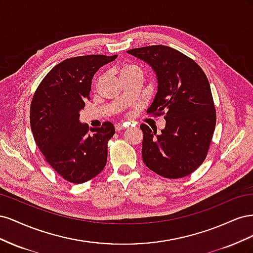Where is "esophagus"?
<instances>
[{
	"mask_svg": "<svg viewBox=\"0 0 253 253\" xmlns=\"http://www.w3.org/2000/svg\"><path fill=\"white\" fill-rule=\"evenodd\" d=\"M125 128H126V126L124 125H120V124L115 125V129H116L117 132H120V131H122V129H125Z\"/></svg>",
	"mask_w": 253,
	"mask_h": 253,
	"instance_id": "1",
	"label": "esophagus"
}]
</instances>
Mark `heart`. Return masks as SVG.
Listing matches in <instances>:
<instances>
[{
  "instance_id": "1",
  "label": "heart",
  "mask_w": 253,
  "mask_h": 253,
  "mask_svg": "<svg viewBox=\"0 0 253 253\" xmlns=\"http://www.w3.org/2000/svg\"><path fill=\"white\" fill-rule=\"evenodd\" d=\"M134 70H139V68L137 67L136 65H133V64H125L124 66H121V67H120V76H121V75H124V74H126V73H127V72L134 71ZM100 80H101V77L97 80L96 84H98L99 82H100Z\"/></svg>"
}]
</instances>
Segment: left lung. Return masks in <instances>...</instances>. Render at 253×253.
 I'll return each mask as SVG.
<instances>
[{
    "mask_svg": "<svg viewBox=\"0 0 253 253\" xmlns=\"http://www.w3.org/2000/svg\"><path fill=\"white\" fill-rule=\"evenodd\" d=\"M151 65L157 77V93L148 114L164 115L162 133L147 125L142 159L150 170L166 178H181L200 167L208 154L216 112L208 78L194 60L165 45L127 50Z\"/></svg>",
    "mask_w": 253,
    "mask_h": 253,
    "instance_id": "left-lung-1",
    "label": "left lung"
}]
</instances>
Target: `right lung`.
<instances>
[{
	"label": "right lung",
	"mask_w": 253,
	"mask_h": 253,
	"mask_svg": "<svg viewBox=\"0 0 253 253\" xmlns=\"http://www.w3.org/2000/svg\"><path fill=\"white\" fill-rule=\"evenodd\" d=\"M117 58L88 55L57 64L39 84L30 104V127L45 160L61 177L73 183L94 178L106 165L113 124L90 128L79 112L89 100L91 79L99 68Z\"/></svg>",
	"instance_id": "1"
}]
</instances>
